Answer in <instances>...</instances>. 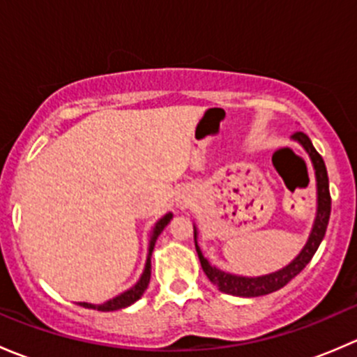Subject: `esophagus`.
<instances>
[{
    "label": "esophagus",
    "instance_id": "obj_1",
    "mask_svg": "<svg viewBox=\"0 0 357 357\" xmlns=\"http://www.w3.org/2000/svg\"><path fill=\"white\" fill-rule=\"evenodd\" d=\"M190 204H192V199H190L188 193L183 192L181 195L178 197V205H179V207H181V208H185V207H188Z\"/></svg>",
    "mask_w": 357,
    "mask_h": 357
}]
</instances>
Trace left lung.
<instances>
[{
  "instance_id": "1",
  "label": "left lung",
  "mask_w": 357,
  "mask_h": 357,
  "mask_svg": "<svg viewBox=\"0 0 357 357\" xmlns=\"http://www.w3.org/2000/svg\"><path fill=\"white\" fill-rule=\"evenodd\" d=\"M291 139L301 143L304 146V150L307 152L309 158L312 162V167H314L316 174V188H318V211H316V219L314 225H312L311 235H309L307 243L301 250V254L290 262L285 268L278 269L275 273H269V275L255 276H238L231 275V273L221 271L219 268L212 266L207 259L202 254L199 243H197V228L193 226V236H195V248L197 254H199L200 264L204 273L207 275V278L211 280L212 285L218 287L219 290L225 291V294L236 295V297H261V295L273 294V291L283 289L290 280H294L305 266L309 264V261L312 259V255L318 250L319 243L325 238L326 226H328L330 219V211H332V199H330V190H328V172H326L325 162L323 157L316 152V149L312 146L311 139L304 135V132H295L291 136Z\"/></svg>"
}]
</instances>
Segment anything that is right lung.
<instances>
[{
  "label": "right lung",
  "instance_id": "add662e5",
  "mask_svg": "<svg viewBox=\"0 0 357 357\" xmlns=\"http://www.w3.org/2000/svg\"><path fill=\"white\" fill-rule=\"evenodd\" d=\"M172 219V214L169 212V214H165L164 218L160 219V221H157L155 228H153L152 235H150V245H149V257H146V264H145V271H143L142 278L138 280V283H136L132 289L126 290L124 294L117 295V297L110 298V301H107L105 304H88V302H79V305H82V307H88V309H96V311H117V309H124L128 307V305L135 304L138 298H142V295L145 294L146 287H149L150 283V276H152V262H150V257H152V252H153V247H155V242L158 238V235H160L162 231H164L165 226L169 225V221Z\"/></svg>",
  "mask_w": 357,
  "mask_h": 357
}]
</instances>
